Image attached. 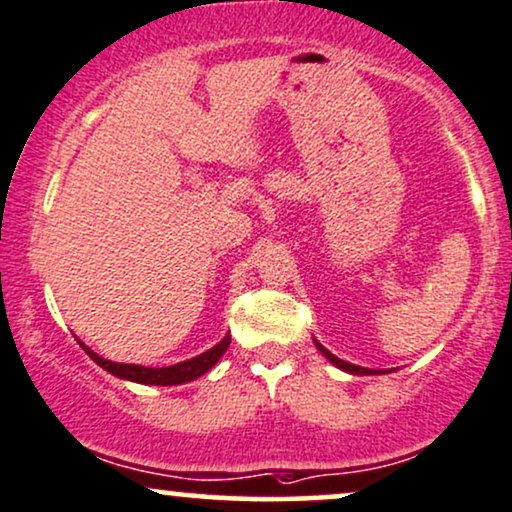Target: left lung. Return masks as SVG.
Returning a JSON list of instances; mask_svg holds the SVG:
<instances>
[{
  "instance_id": "left-lung-1",
  "label": "left lung",
  "mask_w": 512,
  "mask_h": 512,
  "mask_svg": "<svg viewBox=\"0 0 512 512\" xmlns=\"http://www.w3.org/2000/svg\"><path fill=\"white\" fill-rule=\"evenodd\" d=\"M315 346H318V351L323 353V356L327 358V361L330 363H334L337 365V368H342V370H346V372H351V375H375V372H380V370H370V368H361V365H353V363H346V361H342V358H337V356H332L330 351L325 349L323 344L320 342H315Z\"/></svg>"
}]
</instances>
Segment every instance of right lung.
<instances>
[{
    "label": "right lung",
    "instance_id": "obj_1",
    "mask_svg": "<svg viewBox=\"0 0 512 512\" xmlns=\"http://www.w3.org/2000/svg\"><path fill=\"white\" fill-rule=\"evenodd\" d=\"M82 351L92 358L99 368H104L111 375L121 377V380H130L137 384H159V387H170V384H185L197 380V377L204 375L220 361V356L227 351L230 346V334L223 337V342H218L213 349H208L206 353H201L197 358H189V361L168 365V368H144V365H132V363H113L106 361V358L97 356L92 349H87L85 344L80 342Z\"/></svg>",
    "mask_w": 512,
    "mask_h": 512
}]
</instances>
